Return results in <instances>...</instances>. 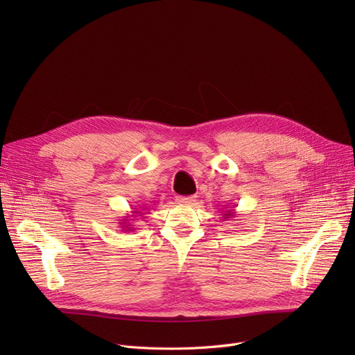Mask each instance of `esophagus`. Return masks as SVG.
Listing matches in <instances>:
<instances>
[{
  "label": "esophagus",
  "mask_w": 355,
  "mask_h": 355,
  "mask_svg": "<svg viewBox=\"0 0 355 355\" xmlns=\"http://www.w3.org/2000/svg\"><path fill=\"white\" fill-rule=\"evenodd\" d=\"M196 197H184V196H178L177 197V202L180 204H194Z\"/></svg>",
  "instance_id": "esophagus-1"
}]
</instances>
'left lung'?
I'll list each match as a JSON object with an SVG mask.
<instances>
[{"instance_id":"8db88e82","label":"left lung","mask_w":355,"mask_h":355,"mask_svg":"<svg viewBox=\"0 0 355 355\" xmlns=\"http://www.w3.org/2000/svg\"><path fill=\"white\" fill-rule=\"evenodd\" d=\"M236 216V211L234 210H225V211H223V218H225V220H229V218H233Z\"/></svg>"}]
</instances>
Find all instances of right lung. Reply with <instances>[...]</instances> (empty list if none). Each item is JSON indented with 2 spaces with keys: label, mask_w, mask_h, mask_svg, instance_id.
<instances>
[{
  "label": "right lung",
  "mask_w": 355,
  "mask_h": 355,
  "mask_svg": "<svg viewBox=\"0 0 355 355\" xmlns=\"http://www.w3.org/2000/svg\"><path fill=\"white\" fill-rule=\"evenodd\" d=\"M141 209H144V207H141ZM144 210H146V207L144 209ZM130 213H132V214H129V216H126L123 220H121L119 221V225H121V227L123 229L122 232H132L134 230V227H132V225H130V223L129 221H132V220H128V217H137V214H142L141 211H138V210H134V211H130Z\"/></svg>",
  "instance_id": "right-lung-1"
}]
</instances>
